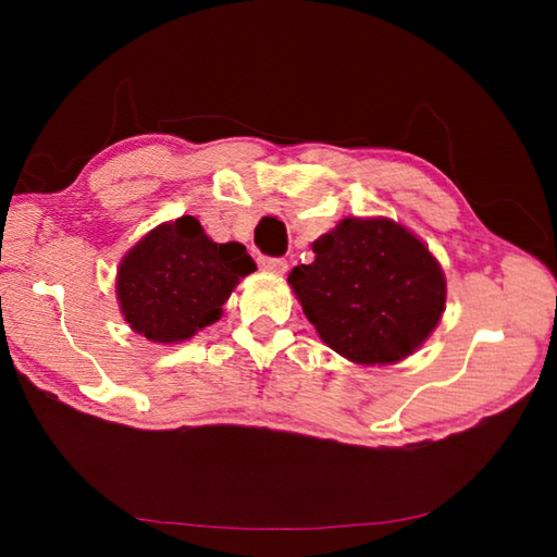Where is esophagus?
I'll use <instances>...</instances> for the list:
<instances>
[{
	"label": "esophagus",
	"mask_w": 557,
	"mask_h": 557,
	"mask_svg": "<svg viewBox=\"0 0 557 557\" xmlns=\"http://www.w3.org/2000/svg\"><path fill=\"white\" fill-rule=\"evenodd\" d=\"M260 268L272 275H285L287 272V260L285 258H260Z\"/></svg>",
	"instance_id": "34e87169"
}]
</instances>
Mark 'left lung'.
<instances>
[{
    "label": "left lung",
    "mask_w": 557,
    "mask_h": 557,
    "mask_svg": "<svg viewBox=\"0 0 557 557\" xmlns=\"http://www.w3.org/2000/svg\"><path fill=\"white\" fill-rule=\"evenodd\" d=\"M287 282L322 342L354 363H398L435 332L447 282L418 235L391 219H344Z\"/></svg>",
    "instance_id": "1"
}]
</instances>
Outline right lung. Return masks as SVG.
Here are the masks:
<instances>
[{
    "label": "right lung",
    "instance_id": "add662e5",
    "mask_svg": "<svg viewBox=\"0 0 557 557\" xmlns=\"http://www.w3.org/2000/svg\"><path fill=\"white\" fill-rule=\"evenodd\" d=\"M256 270L240 243H213L194 215L157 225L117 268V301L129 329L176 344L219 322L235 285Z\"/></svg>",
    "mask_w": 557,
    "mask_h": 557
}]
</instances>
